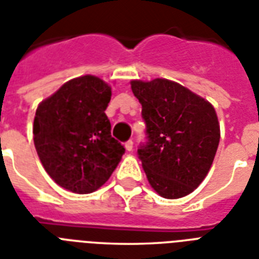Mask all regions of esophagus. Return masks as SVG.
Wrapping results in <instances>:
<instances>
[{
    "label": "esophagus",
    "instance_id": "34e87169",
    "mask_svg": "<svg viewBox=\"0 0 259 259\" xmlns=\"http://www.w3.org/2000/svg\"><path fill=\"white\" fill-rule=\"evenodd\" d=\"M125 149L127 150V152H132V150H133V141H132V140L125 142Z\"/></svg>",
    "mask_w": 259,
    "mask_h": 259
}]
</instances>
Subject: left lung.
Here are the masks:
<instances>
[{
  "instance_id": "8db88e82",
  "label": "left lung",
  "mask_w": 259,
  "mask_h": 259,
  "mask_svg": "<svg viewBox=\"0 0 259 259\" xmlns=\"http://www.w3.org/2000/svg\"><path fill=\"white\" fill-rule=\"evenodd\" d=\"M130 84L146 123L148 141L138 157L149 184L165 199L187 196L204 180L219 145L213 106L168 79Z\"/></svg>"
}]
</instances>
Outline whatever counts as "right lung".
<instances>
[{
	"instance_id": "add662e5",
	"label": "right lung",
	"mask_w": 259,
	"mask_h": 259,
	"mask_svg": "<svg viewBox=\"0 0 259 259\" xmlns=\"http://www.w3.org/2000/svg\"><path fill=\"white\" fill-rule=\"evenodd\" d=\"M111 87L84 75L64 83L38 105L33 141L51 179L75 193H91L109 180L125 148L111 137L105 110Z\"/></svg>"
}]
</instances>
